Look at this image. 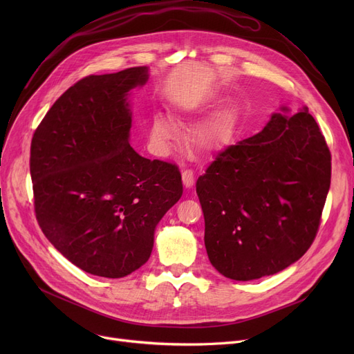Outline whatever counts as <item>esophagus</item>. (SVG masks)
<instances>
[{
  "label": "esophagus",
  "instance_id": "esophagus-1",
  "mask_svg": "<svg viewBox=\"0 0 354 354\" xmlns=\"http://www.w3.org/2000/svg\"><path fill=\"white\" fill-rule=\"evenodd\" d=\"M182 179H183L185 187L191 188L192 185H194V182H195V172L188 167V169H185V171L182 172Z\"/></svg>",
  "mask_w": 354,
  "mask_h": 354
}]
</instances>
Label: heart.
I'll return each instance as SVG.
<instances>
[{
    "label": "heart",
    "mask_w": 354,
    "mask_h": 354,
    "mask_svg": "<svg viewBox=\"0 0 354 354\" xmlns=\"http://www.w3.org/2000/svg\"><path fill=\"white\" fill-rule=\"evenodd\" d=\"M179 136V129L163 113H156L152 116L151 126H149V138L155 151L160 155L169 151L172 142ZM219 133L215 124H205L198 129L195 133V145L199 149H211L218 143Z\"/></svg>",
    "instance_id": "heart-1"
}]
</instances>
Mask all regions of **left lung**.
Masks as SVG:
<instances>
[{"label":"left lung","mask_w":354,"mask_h":354,"mask_svg":"<svg viewBox=\"0 0 354 354\" xmlns=\"http://www.w3.org/2000/svg\"><path fill=\"white\" fill-rule=\"evenodd\" d=\"M330 179L331 153L307 107L274 113L258 135L221 151L196 180L211 264L250 281L300 259L317 235Z\"/></svg>","instance_id":"left-lung-1"}]
</instances>
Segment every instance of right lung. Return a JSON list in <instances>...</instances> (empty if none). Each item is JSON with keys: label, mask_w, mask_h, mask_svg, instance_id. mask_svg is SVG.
I'll list each match as a JSON object with an SVG mask.
<instances>
[{"label": "right lung", "mask_w": 354, "mask_h": 354, "mask_svg": "<svg viewBox=\"0 0 354 354\" xmlns=\"http://www.w3.org/2000/svg\"><path fill=\"white\" fill-rule=\"evenodd\" d=\"M146 67L87 76L67 88L35 129L30 174L35 218L83 271L120 278L151 257L158 222L183 192L175 163L129 145L127 93Z\"/></svg>", "instance_id": "add662e5"}]
</instances>
